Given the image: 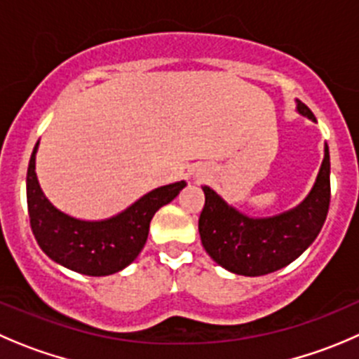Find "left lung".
<instances>
[{"label": "left lung", "instance_id": "8db88e82", "mask_svg": "<svg viewBox=\"0 0 359 359\" xmlns=\"http://www.w3.org/2000/svg\"><path fill=\"white\" fill-rule=\"evenodd\" d=\"M302 116L316 121L305 103L297 102ZM205 207L198 229L208 256L236 276L257 277L280 270L297 259L316 240L330 207V151L318 179L300 205L273 217H249L203 186Z\"/></svg>", "mask_w": 359, "mask_h": 359}]
</instances>
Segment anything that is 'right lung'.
I'll list each match as a JSON object with an SVG mask.
<instances>
[{"instance_id": "obj_1", "label": "right lung", "mask_w": 359, "mask_h": 359, "mask_svg": "<svg viewBox=\"0 0 359 359\" xmlns=\"http://www.w3.org/2000/svg\"><path fill=\"white\" fill-rule=\"evenodd\" d=\"M38 144L27 166V212L40 249L61 266L91 277L112 276L133 263L144 249L152 217L170 203L186 182L168 184L144 194L131 207L103 221H82L55 208L41 191L34 172Z\"/></svg>"}]
</instances>
